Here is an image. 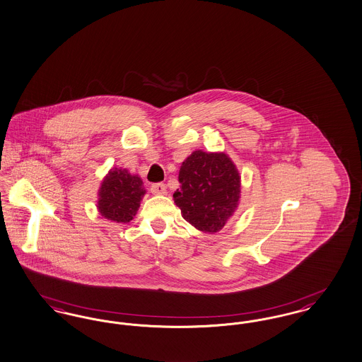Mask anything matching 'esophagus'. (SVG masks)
Listing matches in <instances>:
<instances>
[{
  "label": "esophagus",
  "instance_id": "obj_1",
  "mask_svg": "<svg viewBox=\"0 0 362 362\" xmlns=\"http://www.w3.org/2000/svg\"><path fill=\"white\" fill-rule=\"evenodd\" d=\"M151 193L153 194H166V185L162 184V182L153 184L151 185Z\"/></svg>",
  "mask_w": 362,
  "mask_h": 362
}]
</instances>
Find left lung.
<instances>
[{
    "instance_id": "obj_1",
    "label": "left lung",
    "mask_w": 362,
    "mask_h": 362,
    "mask_svg": "<svg viewBox=\"0 0 362 362\" xmlns=\"http://www.w3.org/2000/svg\"><path fill=\"white\" fill-rule=\"evenodd\" d=\"M173 197L182 218L203 233H218L240 204L241 175L225 153L196 150L182 162Z\"/></svg>"
}]
</instances>
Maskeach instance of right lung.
<instances>
[{
    "mask_svg": "<svg viewBox=\"0 0 362 362\" xmlns=\"http://www.w3.org/2000/svg\"><path fill=\"white\" fill-rule=\"evenodd\" d=\"M146 192L137 174H131L122 168H113L100 182L96 209L103 218L112 222L128 223L134 219Z\"/></svg>",
    "mask_w": 362,
    "mask_h": 362,
    "instance_id": "1",
    "label": "right lung"
}]
</instances>
